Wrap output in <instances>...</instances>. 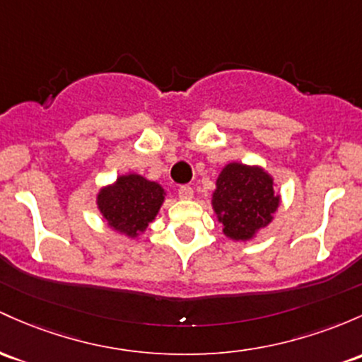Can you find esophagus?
<instances>
[{
    "label": "esophagus",
    "mask_w": 362,
    "mask_h": 362,
    "mask_svg": "<svg viewBox=\"0 0 362 362\" xmlns=\"http://www.w3.org/2000/svg\"><path fill=\"white\" fill-rule=\"evenodd\" d=\"M192 196L194 190L190 185H182V187L178 189V197H180V199H192Z\"/></svg>",
    "instance_id": "34e87169"
}]
</instances>
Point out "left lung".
<instances>
[{
  "label": "left lung",
  "instance_id": "8db88e82",
  "mask_svg": "<svg viewBox=\"0 0 362 362\" xmlns=\"http://www.w3.org/2000/svg\"><path fill=\"white\" fill-rule=\"evenodd\" d=\"M280 197L264 170L230 163L221 170L213 194V208L225 235L247 240L273 220Z\"/></svg>",
  "mask_w": 362,
  "mask_h": 362
}]
</instances>
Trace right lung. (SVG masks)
<instances>
[{"mask_svg": "<svg viewBox=\"0 0 362 362\" xmlns=\"http://www.w3.org/2000/svg\"><path fill=\"white\" fill-rule=\"evenodd\" d=\"M163 199L165 190L160 184L132 173L123 175L113 185L103 189L98 196V208L111 228L136 237L154 220Z\"/></svg>", "mask_w": 362, "mask_h": 362, "instance_id": "right-lung-1", "label": "right lung"}]
</instances>
